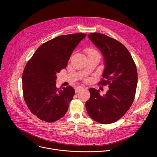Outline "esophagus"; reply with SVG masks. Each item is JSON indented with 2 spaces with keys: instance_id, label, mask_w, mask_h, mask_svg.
<instances>
[{
  "instance_id": "1",
  "label": "esophagus",
  "mask_w": 157,
  "mask_h": 157,
  "mask_svg": "<svg viewBox=\"0 0 157 157\" xmlns=\"http://www.w3.org/2000/svg\"><path fill=\"white\" fill-rule=\"evenodd\" d=\"M82 89H84V87H82V86H78V87H77L76 88V89H75V92H76V93H79L80 91H81Z\"/></svg>"
}]
</instances>
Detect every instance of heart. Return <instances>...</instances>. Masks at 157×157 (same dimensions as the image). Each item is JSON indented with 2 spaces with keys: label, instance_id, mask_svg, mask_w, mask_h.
<instances>
[{
  "label": "heart",
  "instance_id": "b5f03b06",
  "mask_svg": "<svg viewBox=\"0 0 157 157\" xmlns=\"http://www.w3.org/2000/svg\"><path fill=\"white\" fill-rule=\"evenodd\" d=\"M85 52L86 53H87V56L88 55H95V54H98V52L93 48H86L85 50Z\"/></svg>",
  "mask_w": 157,
  "mask_h": 157
}]
</instances>
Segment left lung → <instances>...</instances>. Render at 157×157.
Wrapping results in <instances>:
<instances>
[{
  "instance_id": "left-lung-1",
  "label": "left lung",
  "mask_w": 157,
  "mask_h": 157,
  "mask_svg": "<svg viewBox=\"0 0 157 157\" xmlns=\"http://www.w3.org/2000/svg\"><path fill=\"white\" fill-rule=\"evenodd\" d=\"M89 38L104 56L102 85L109 84L104 96L99 91L89 88L91 96L86 102L87 114L94 121L108 124L120 119L130 107L137 85L136 65L127 48L117 40L99 33H91Z\"/></svg>"
}]
</instances>
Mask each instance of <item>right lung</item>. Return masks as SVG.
I'll use <instances>...</instances> for the list:
<instances>
[{"mask_svg": "<svg viewBox=\"0 0 157 157\" xmlns=\"http://www.w3.org/2000/svg\"><path fill=\"white\" fill-rule=\"evenodd\" d=\"M84 33L61 35L42 44L27 62L22 75L23 93L31 113L52 122L62 118L75 94L70 86L56 87V73L65 68Z\"/></svg>", "mask_w": 157, "mask_h": 157, "instance_id": "add662e5", "label": "right lung"}]
</instances>
